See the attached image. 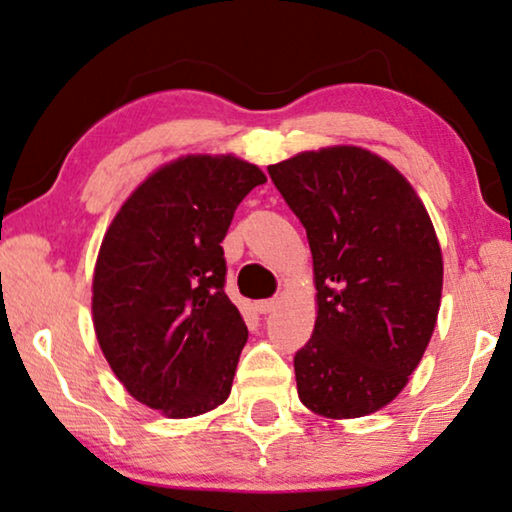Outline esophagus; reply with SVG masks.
<instances>
[{"mask_svg": "<svg viewBox=\"0 0 512 512\" xmlns=\"http://www.w3.org/2000/svg\"><path fill=\"white\" fill-rule=\"evenodd\" d=\"M276 305H278V299H264V301L255 303V310L259 312V315H269V312L276 310Z\"/></svg>", "mask_w": 512, "mask_h": 512, "instance_id": "34e87169", "label": "esophagus"}]
</instances>
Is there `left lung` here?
Segmentation results:
<instances>
[{"instance_id": "obj_1", "label": "left lung", "mask_w": 512, "mask_h": 512, "mask_svg": "<svg viewBox=\"0 0 512 512\" xmlns=\"http://www.w3.org/2000/svg\"><path fill=\"white\" fill-rule=\"evenodd\" d=\"M269 174L308 234L317 319L294 356L299 398L322 418H361L407 386L437 324L444 259L421 197L354 144L301 151Z\"/></svg>"}]
</instances>
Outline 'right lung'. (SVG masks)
<instances>
[{
	"label": "right lung",
	"mask_w": 512,
	"mask_h": 512,
	"mask_svg": "<svg viewBox=\"0 0 512 512\" xmlns=\"http://www.w3.org/2000/svg\"><path fill=\"white\" fill-rule=\"evenodd\" d=\"M266 174L232 154L160 165L103 236L91 317L105 361L137 402L193 418L230 398L248 329L225 294L234 211Z\"/></svg>",
	"instance_id": "obj_1"
}]
</instances>
